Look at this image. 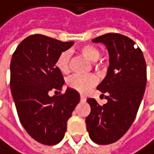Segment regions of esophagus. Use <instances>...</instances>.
Masks as SVG:
<instances>
[{"label":"esophagus","instance_id":"obj_1","mask_svg":"<svg viewBox=\"0 0 154 154\" xmlns=\"http://www.w3.org/2000/svg\"><path fill=\"white\" fill-rule=\"evenodd\" d=\"M80 101H81V102H85V101H86V97H85L83 94L80 95Z\"/></svg>","mask_w":154,"mask_h":154}]
</instances>
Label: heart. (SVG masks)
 Instances as JSON below:
<instances>
[{
	"label": "heart",
	"mask_w": 154,
	"mask_h": 154,
	"mask_svg": "<svg viewBox=\"0 0 154 154\" xmlns=\"http://www.w3.org/2000/svg\"><path fill=\"white\" fill-rule=\"evenodd\" d=\"M79 53L91 63H94L100 58V51L94 46L86 45L79 49ZM56 68L60 73L67 75L70 72V55L67 51L62 52L56 60ZM96 82V76L94 75H73L67 80L68 87L85 94L87 92Z\"/></svg>",
	"instance_id": "obj_1"
}]
</instances>
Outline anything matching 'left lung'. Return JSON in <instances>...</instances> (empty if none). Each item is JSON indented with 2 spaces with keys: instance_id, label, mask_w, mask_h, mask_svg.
I'll return each mask as SVG.
<instances>
[{
  "instance_id": "obj_1",
  "label": "left lung",
  "mask_w": 154,
  "mask_h": 154,
  "mask_svg": "<svg viewBox=\"0 0 154 154\" xmlns=\"http://www.w3.org/2000/svg\"><path fill=\"white\" fill-rule=\"evenodd\" d=\"M92 42L103 43L108 50L107 74L97 86L107 102L101 106L87 99L91 113L86 125L94 142L106 145L119 140L134 122L145 92L147 68L142 51L127 36L106 33Z\"/></svg>"
}]
</instances>
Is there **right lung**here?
Returning <instances> with one entry per match:
<instances>
[{
  "label": "right lung",
  "instance_id": "right-lung-1",
  "mask_svg": "<svg viewBox=\"0 0 154 154\" xmlns=\"http://www.w3.org/2000/svg\"><path fill=\"white\" fill-rule=\"evenodd\" d=\"M73 45L72 41L33 34L20 43L12 56L10 89L19 121L28 134L44 145L62 141L67 121L80 99L71 88L63 94L49 95L50 91H60L64 84L56 60Z\"/></svg>",
  "mask_w": 154,
  "mask_h": 154
}]
</instances>
